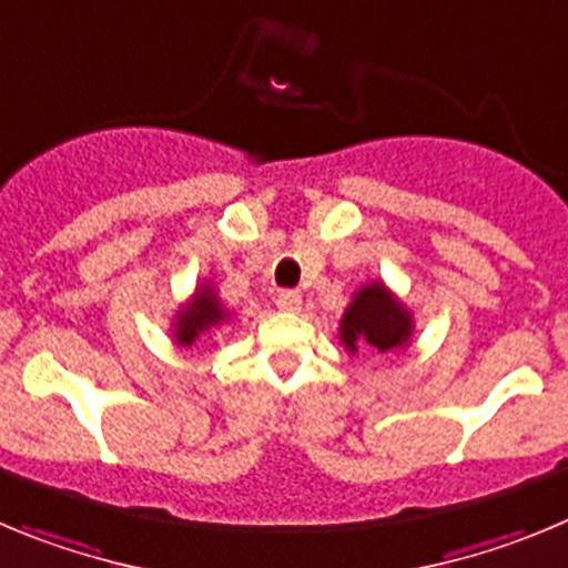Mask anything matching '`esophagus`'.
Returning a JSON list of instances; mask_svg holds the SVG:
<instances>
[{"instance_id":"obj_1","label":"esophagus","mask_w":568,"mask_h":568,"mask_svg":"<svg viewBox=\"0 0 568 568\" xmlns=\"http://www.w3.org/2000/svg\"><path fill=\"white\" fill-rule=\"evenodd\" d=\"M277 308L288 311V314H296V311L303 308V294L294 288H285L277 294Z\"/></svg>"}]
</instances>
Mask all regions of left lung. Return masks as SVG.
I'll return each mask as SVG.
<instances>
[{
	"mask_svg": "<svg viewBox=\"0 0 568 568\" xmlns=\"http://www.w3.org/2000/svg\"><path fill=\"white\" fill-rule=\"evenodd\" d=\"M413 336V316L398 303L385 283L362 285L345 308L339 322V339L345 351L356 354L362 347H373L379 354L402 351Z\"/></svg>",
	"mask_w": 568,
	"mask_h": 568,
	"instance_id": "left-lung-1",
	"label": "left lung"
}]
</instances>
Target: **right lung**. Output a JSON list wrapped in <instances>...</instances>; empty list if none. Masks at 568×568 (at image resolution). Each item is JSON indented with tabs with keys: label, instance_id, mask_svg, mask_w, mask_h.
I'll list each match as a JSON object with an SVG mask.
<instances>
[{
	"label": "right lung",
	"instance_id": "add662e5",
	"mask_svg": "<svg viewBox=\"0 0 568 568\" xmlns=\"http://www.w3.org/2000/svg\"><path fill=\"white\" fill-rule=\"evenodd\" d=\"M232 320L226 308L221 305V296L214 294V288L209 283H203L195 291V296L178 311L175 316V342L181 347H192V342L197 339L206 331L217 328L223 322Z\"/></svg>",
	"mask_w": 568,
	"mask_h": 568
}]
</instances>
